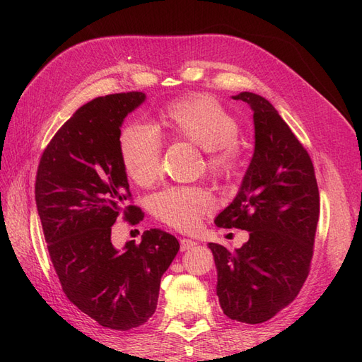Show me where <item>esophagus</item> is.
I'll return each instance as SVG.
<instances>
[{
	"label": "esophagus",
	"instance_id": "1",
	"mask_svg": "<svg viewBox=\"0 0 362 362\" xmlns=\"http://www.w3.org/2000/svg\"><path fill=\"white\" fill-rule=\"evenodd\" d=\"M196 245H198V243L193 242V240H189V238H182L181 242H180V246H181V250H182V252L193 249Z\"/></svg>",
	"mask_w": 362,
	"mask_h": 362
}]
</instances>
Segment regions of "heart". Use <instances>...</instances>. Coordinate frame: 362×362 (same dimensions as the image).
Instances as JSON below:
<instances>
[{"label": "heart", "mask_w": 362, "mask_h": 362, "mask_svg": "<svg viewBox=\"0 0 362 362\" xmlns=\"http://www.w3.org/2000/svg\"><path fill=\"white\" fill-rule=\"evenodd\" d=\"M161 125L177 140L206 151V168L213 177L235 178L243 152L237 141L238 119L210 95H194L169 104L160 113ZM120 154L128 177L139 185L154 182L160 172L161 139L144 124L127 127L120 134ZM214 206L202 187H168L152 196L151 211L158 221L181 231H192Z\"/></svg>", "instance_id": "1"}]
</instances>
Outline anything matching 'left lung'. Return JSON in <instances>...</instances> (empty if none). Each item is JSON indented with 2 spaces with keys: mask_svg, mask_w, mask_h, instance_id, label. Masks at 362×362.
<instances>
[{
  "mask_svg": "<svg viewBox=\"0 0 362 362\" xmlns=\"http://www.w3.org/2000/svg\"><path fill=\"white\" fill-rule=\"evenodd\" d=\"M233 98L254 112L255 151L237 196L214 223L246 229L249 240L235 250L208 246L225 315L257 325L290 305L308 276L320 196L310 154L275 107L252 92Z\"/></svg>",
  "mask_w": 362,
  "mask_h": 362,
  "instance_id": "left-lung-1",
  "label": "left lung"
}]
</instances>
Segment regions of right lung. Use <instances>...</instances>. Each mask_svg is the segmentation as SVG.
I'll return each instance as SVG.
<instances>
[{"label": "right lung", "instance_id": "add662e5", "mask_svg": "<svg viewBox=\"0 0 362 362\" xmlns=\"http://www.w3.org/2000/svg\"><path fill=\"white\" fill-rule=\"evenodd\" d=\"M146 100L141 92L95 98L63 124L43 151L36 175V205L48 252L66 298L108 329L129 331L156 313L163 273L180 250L178 240L149 229L116 249L112 226L124 214L129 184L120 154L124 119Z\"/></svg>", "mask_w": 362, "mask_h": 362}]
</instances>
